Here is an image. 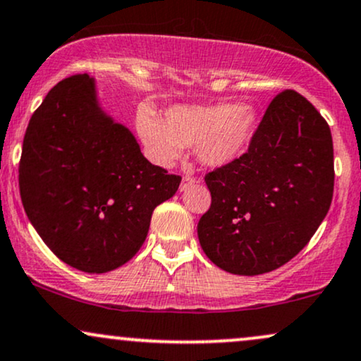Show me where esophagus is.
<instances>
[{"label":"esophagus","mask_w":361,"mask_h":361,"mask_svg":"<svg viewBox=\"0 0 361 361\" xmlns=\"http://www.w3.org/2000/svg\"><path fill=\"white\" fill-rule=\"evenodd\" d=\"M195 183H197V180H195L193 176H183V181H181L180 190H181V192H185V190H188L190 186L195 185Z\"/></svg>","instance_id":"obj_1"}]
</instances>
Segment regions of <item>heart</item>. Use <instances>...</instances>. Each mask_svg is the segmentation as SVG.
<instances>
[{"mask_svg":"<svg viewBox=\"0 0 361 361\" xmlns=\"http://www.w3.org/2000/svg\"><path fill=\"white\" fill-rule=\"evenodd\" d=\"M255 111L238 104L175 106L158 119L153 112H137V133L156 163L171 164L183 146H197L207 166H225L244 153L255 128Z\"/></svg>","mask_w":361,"mask_h":361,"instance_id":"obj_1","label":"heart"}]
</instances>
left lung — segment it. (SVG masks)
I'll use <instances>...</instances> for the list:
<instances>
[{"label": "left lung", "instance_id": "8db88e82", "mask_svg": "<svg viewBox=\"0 0 361 361\" xmlns=\"http://www.w3.org/2000/svg\"><path fill=\"white\" fill-rule=\"evenodd\" d=\"M212 205L198 222L207 257L230 274L259 276L298 255L333 200L331 131L286 89L269 104L240 158L207 173Z\"/></svg>", "mask_w": 361, "mask_h": 361}]
</instances>
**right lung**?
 I'll list each match as a JSON object with an SVG mask.
<instances>
[{
	"mask_svg": "<svg viewBox=\"0 0 361 361\" xmlns=\"http://www.w3.org/2000/svg\"><path fill=\"white\" fill-rule=\"evenodd\" d=\"M180 181L147 161L131 131L104 114L87 73L60 80L25 133L18 168L25 212L56 257L89 274L136 255L153 210Z\"/></svg>",
	"mask_w": 361,
	"mask_h": 361,
	"instance_id": "obj_1",
	"label": "right lung"
}]
</instances>
